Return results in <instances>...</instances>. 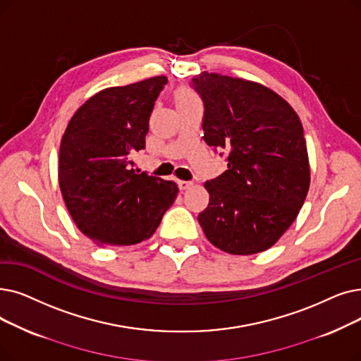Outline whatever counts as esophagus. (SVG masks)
Listing matches in <instances>:
<instances>
[{"label": "esophagus", "mask_w": 361, "mask_h": 361, "mask_svg": "<svg viewBox=\"0 0 361 361\" xmlns=\"http://www.w3.org/2000/svg\"><path fill=\"white\" fill-rule=\"evenodd\" d=\"M190 185H192V183H190V181H183V180H180V181H178V187H180V190H185V189H189Z\"/></svg>", "instance_id": "esophagus-1"}]
</instances>
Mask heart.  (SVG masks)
<instances>
[{
    "label": "heart",
    "mask_w": 361,
    "mask_h": 361,
    "mask_svg": "<svg viewBox=\"0 0 361 361\" xmlns=\"http://www.w3.org/2000/svg\"><path fill=\"white\" fill-rule=\"evenodd\" d=\"M190 100H195V97L192 96L190 92H187V91H180L178 92V103H181V102H190Z\"/></svg>",
    "instance_id": "obj_1"
}]
</instances>
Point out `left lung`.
<instances>
[{"label":"left lung","instance_id":"8db88e82","mask_svg":"<svg viewBox=\"0 0 361 361\" xmlns=\"http://www.w3.org/2000/svg\"><path fill=\"white\" fill-rule=\"evenodd\" d=\"M190 87L203 102V140L227 162L221 176L205 183L209 203L197 215L202 230L224 252H262L289 228L307 197L301 121L255 82L202 72Z\"/></svg>","mask_w":361,"mask_h":361}]
</instances>
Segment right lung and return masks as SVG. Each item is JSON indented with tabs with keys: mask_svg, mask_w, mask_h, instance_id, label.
I'll list each match as a JSON object with an SVG mask.
<instances>
[{
	"mask_svg": "<svg viewBox=\"0 0 361 361\" xmlns=\"http://www.w3.org/2000/svg\"><path fill=\"white\" fill-rule=\"evenodd\" d=\"M165 76L111 87L88 99L61 138L59 184L75 224L103 246L149 239L174 203L178 187L147 172L133 156L146 147L149 118Z\"/></svg>",
	"mask_w": 361,
	"mask_h": 361,
	"instance_id": "right-lung-1",
	"label": "right lung"
}]
</instances>
